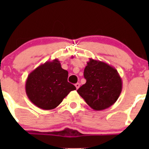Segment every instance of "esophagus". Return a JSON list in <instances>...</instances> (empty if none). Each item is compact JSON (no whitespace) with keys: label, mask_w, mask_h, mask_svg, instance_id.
Masks as SVG:
<instances>
[{"label":"esophagus","mask_w":149,"mask_h":149,"mask_svg":"<svg viewBox=\"0 0 149 149\" xmlns=\"http://www.w3.org/2000/svg\"><path fill=\"white\" fill-rule=\"evenodd\" d=\"M75 86H76V89H77V90H78V89L80 88V83H76V84H75Z\"/></svg>","instance_id":"obj_1"}]
</instances>
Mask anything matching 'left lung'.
<instances>
[{
    "label": "left lung",
    "instance_id": "obj_1",
    "mask_svg": "<svg viewBox=\"0 0 149 149\" xmlns=\"http://www.w3.org/2000/svg\"><path fill=\"white\" fill-rule=\"evenodd\" d=\"M86 83L77 90L80 97L95 111H102L117 101L123 88L118 72L111 65L91 59L84 70Z\"/></svg>",
    "mask_w": 149,
    "mask_h": 149
}]
</instances>
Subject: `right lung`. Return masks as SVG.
<instances>
[{
	"instance_id": "right-lung-1",
	"label": "right lung",
	"mask_w": 149,
	"mask_h": 149,
	"mask_svg": "<svg viewBox=\"0 0 149 149\" xmlns=\"http://www.w3.org/2000/svg\"><path fill=\"white\" fill-rule=\"evenodd\" d=\"M68 74L57 59L40 64L29 74L26 80L27 97L40 109H55L70 92L76 90L68 82Z\"/></svg>"
}]
</instances>
